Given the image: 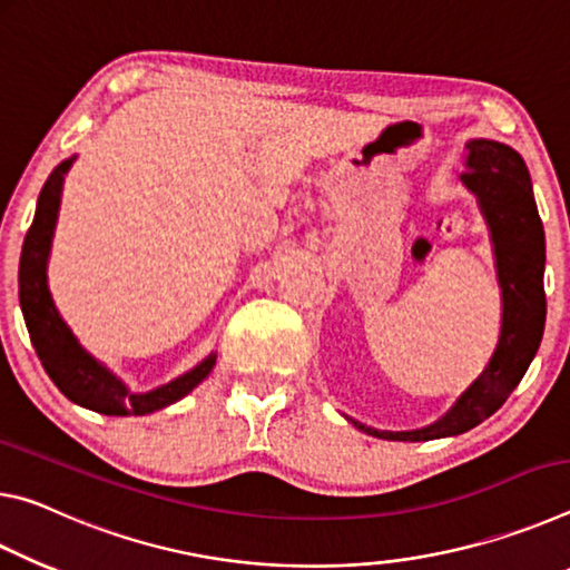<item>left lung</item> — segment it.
<instances>
[{"label": "left lung", "instance_id": "1", "mask_svg": "<svg viewBox=\"0 0 570 570\" xmlns=\"http://www.w3.org/2000/svg\"><path fill=\"white\" fill-rule=\"evenodd\" d=\"M460 181L474 199L488 224L498 285L502 297V321L498 346L488 366L454 399L436 422L386 432L346 416L371 436L389 442H429L464 434L505 404L512 389L525 376L535 358L546 328V232L535 207L533 184L522 156L492 138H472L464 156Z\"/></svg>", "mask_w": 570, "mask_h": 570}]
</instances>
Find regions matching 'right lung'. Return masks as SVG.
Here are the masks:
<instances>
[{"mask_svg": "<svg viewBox=\"0 0 570 570\" xmlns=\"http://www.w3.org/2000/svg\"><path fill=\"white\" fill-rule=\"evenodd\" d=\"M78 154L65 158L55 166L50 179L45 181L40 199H37L32 227L27 232L20 259V305L22 315L30 331L32 346L40 356L45 371L52 379L72 404L86 406L90 412L106 416H144L154 414L158 409L174 404L184 399L189 391L197 389L204 379L209 376L217 353H209L197 366L189 368L181 376L171 379L169 384H161L151 391L128 389L124 379H118L106 363H100L92 353L80 346L68 323L55 307V301L48 287V263L55 237V224L60 214L62 184L68 176L70 166Z\"/></svg>", "mask_w": 570, "mask_h": 570, "instance_id": "1", "label": "right lung"}]
</instances>
